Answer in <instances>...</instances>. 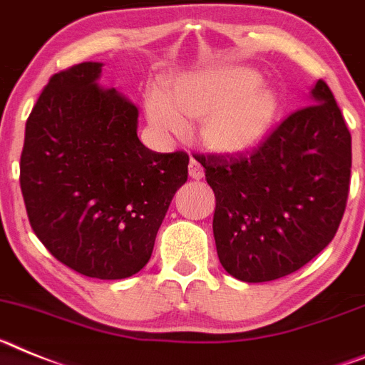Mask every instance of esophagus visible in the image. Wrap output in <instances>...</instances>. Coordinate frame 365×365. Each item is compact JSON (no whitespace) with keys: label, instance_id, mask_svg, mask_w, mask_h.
I'll list each match as a JSON object with an SVG mask.
<instances>
[{"label":"esophagus","instance_id":"1","mask_svg":"<svg viewBox=\"0 0 365 365\" xmlns=\"http://www.w3.org/2000/svg\"><path fill=\"white\" fill-rule=\"evenodd\" d=\"M189 176H191L192 180H202L204 178V167H202L198 161L191 160L189 161Z\"/></svg>","mask_w":365,"mask_h":365}]
</instances>
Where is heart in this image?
<instances>
[{
    "instance_id": "heart-1",
    "label": "heart",
    "mask_w": 365,
    "mask_h": 365,
    "mask_svg": "<svg viewBox=\"0 0 365 365\" xmlns=\"http://www.w3.org/2000/svg\"><path fill=\"white\" fill-rule=\"evenodd\" d=\"M277 112L274 91L248 68H220L180 78L167 95L150 90L147 115L163 134H182L183 119L200 121L198 138L209 150L239 154L261 141Z\"/></svg>"
}]
</instances>
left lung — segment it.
<instances>
[{
    "mask_svg": "<svg viewBox=\"0 0 365 365\" xmlns=\"http://www.w3.org/2000/svg\"><path fill=\"white\" fill-rule=\"evenodd\" d=\"M195 160L215 192L217 253L233 277H284L334 239L349 196L351 134L325 81L253 148Z\"/></svg>",
    "mask_w": 365,
    "mask_h": 365,
    "instance_id": "left-lung-1",
    "label": "left lung"
}]
</instances>
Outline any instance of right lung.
<instances>
[{
  "instance_id": "obj_1",
  "label": "right lung",
  "mask_w": 365,
  "mask_h": 365,
  "mask_svg": "<svg viewBox=\"0 0 365 365\" xmlns=\"http://www.w3.org/2000/svg\"><path fill=\"white\" fill-rule=\"evenodd\" d=\"M101 62L55 73L27 125L20 187L31 227L62 264L88 277L125 279L148 262L187 152H152L139 110L97 86Z\"/></svg>"
}]
</instances>
